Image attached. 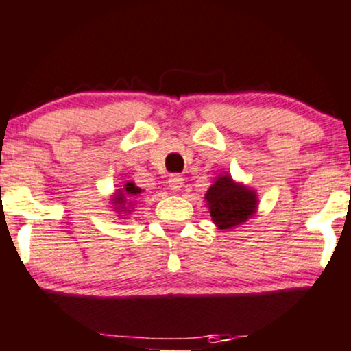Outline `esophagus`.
Instances as JSON below:
<instances>
[{"mask_svg": "<svg viewBox=\"0 0 351 351\" xmlns=\"http://www.w3.org/2000/svg\"><path fill=\"white\" fill-rule=\"evenodd\" d=\"M167 184H169V189H171V191H174V192L180 191V187H182V184H184L182 176H179V174H172L171 177H169Z\"/></svg>", "mask_w": 351, "mask_h": 351, "instance_id": "1", "label": "esophagus"}]
</instances>
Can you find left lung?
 <instances>
[{
    "label": "left lung",
    "instance_id": "left-lung-1",
    "mask_svg": "<svg viewBox=\"0 0 351 351\" xmlns=\"http://www.w3.org/2000/svg\"><path fill=\"white\" fill-rule=\"evenodd\" d=\"M213 222L219 229H232L246 222L258 209V195L250 187L237 184L231 176L216 177L206 192Z\"/></svg>",
    "mask_w": 351,
    "mask_h": 351
}]
</instances>
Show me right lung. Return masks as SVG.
I'll use <instances>...</instances> for the list:
<instances>
[{"label":"right lung","mask_w":351,"mask_h":351,"mask_svg":"<svg viewBox=\"0 0 351 351\" xmlns=\"http://www.w3.org/2000/svg\"><path fill=\"white\" fill-rule=\"evenodd\" d=\"M142 192V189L141 187H137L135 186L134 182H127L125 186L122 187V189H119L115 192V195H114V199H112V204L115 206V209L117 210H127L129 209V207L127 206H132V202H127V201H130V199H134L135 195H138ZM127 213H130V210H127Z\"/></svg>","instance_id":"1"}]
</instances>
